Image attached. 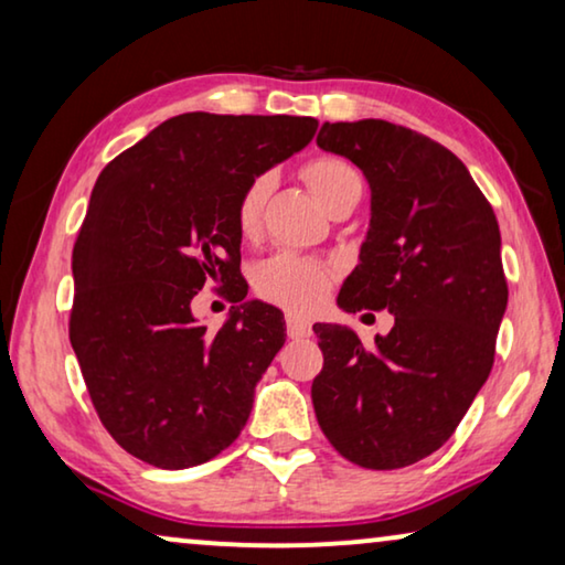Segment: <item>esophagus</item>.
I'll return each instance as SVG.
<instances>
[{"label":"esophagus","mask_w":565,"mask_h":565,"mask_svg":"<svg viewBox=\"0 0 565 565\" xmlns=\"http://www.w3.org/2000/svg\"><path fill=\"white\" fill-rule=\"evenodd\" d=\"M286 335L291 340H301L312 335V324H309L305 317L299 315H286Z\"/></svg>","instance_id":"esophagus-1"}]
</instances>
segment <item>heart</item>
Instances as JSON below:
<instances>
[{"label": "heart", "mask_w": 565, "mask_h": 565, "mask_svg": "<svg viewBox=\"0 0 565 565\" xmlns=\"http://www.w3.org/2000/svg\"><path fill=\"white\" fill-rule=\"evenodd\" d=\"M307 186L312 189L315 200L324 210H332L338 202L348 196H359L363 192L361 173L351 163L338 156H317L301 169ZM274 189L271 173H258L253 177L237 196L235 204V227L245 241H253L260 233V220H264V206ZM335 274L328 264L315 258L297 256V253L281 250L266 258L264 264L253 271V286L260 297L281 305L294 312H312L328 297Z\"/></svg>", "instance_id": "1"}]
</instances>
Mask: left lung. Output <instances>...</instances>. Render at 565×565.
<instances>
[{
  "mask_svg": "<svg viewBox=\"0 0 565 565\" xmlns=\"http://www.w3.org/2000/svg\"><path fill=\"white\" fill-rule=\"evenodd\" d=\"M317 146L345 156L371 186L361 264L345 312L388 309L394 328L365 348L343 324H315L324 355L312 404L340 456L373 471L440 448L494 365L507 309L497 214L448 148L384 120L324 122Z\"/></svg>",
  "mask_w": 565,
  "mask_h": 565,
  "instance_id": "1",
  "label": "left lung"
}]
</instances>
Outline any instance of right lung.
Segmentation results:
<instances>
[{"instance_id":"obj_1","label":"right lung","mask_w":565,"mask_h":565,"mask_svg":"<svg viewBox=\"0 0 565 565\" xmlns=\"http://www.w3.org/2000/svg\"><path fill=\"white\" fill-rule=\"evenodd\" d=\"M315 132V117L186 113L99 173L71 256L68 338L102 425L130 456L192 468L248 423L284 317L245 301L210 332L192 299L206 281L245 299L237 196Z\"/></svg>"}]
</instances>
